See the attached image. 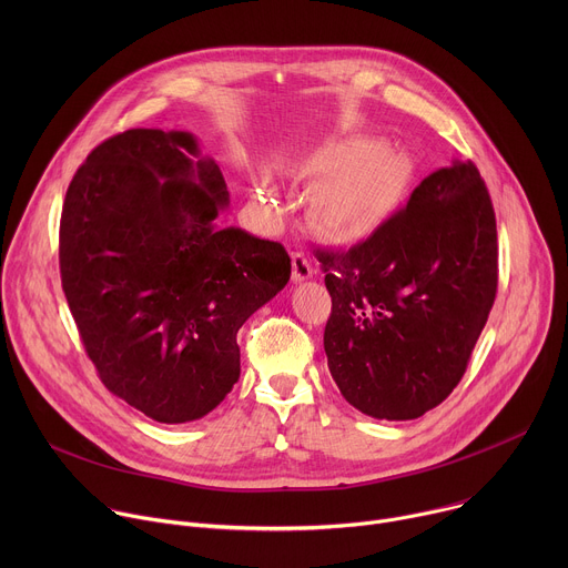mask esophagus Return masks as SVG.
<instances>
[{
	"label": "esophagus",
	"instance_id": "34e87169",
	"mask_svg": "<svg viewBox=\"0 0 568 568\" xmlns=\"http://www.w3.org/2000/svg\"><path fill=\"white\" fill-rule=\"evenodd\" d=\"M312 274H314V263L305 254L294 252L292 254V281L301 283V281H307Z\"/></svg>",
	"mask_w": 568,
	"mask_h": 568
}]
</instances>
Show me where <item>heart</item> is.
<instances>
[{
  "mask_svg": "<svg viewBox=\"0 0 568 568\" xmlns=\"http://www.w3.org/2000/svg\"><path fill=\"white\" fill-rule=\"evenodd\" d=\"M333 168L336 171L321 182L312 197L314 224L337 242L368 235L388 217L402 195L399 164L386 152H366L353 159L351 154L318 159L307 171L318 175Z\"/></svg>",
  "mask_w": 568,
  "mask_h": 568,
  "instance_id": "heart-1",
  "label": "heart"
}]
</instances>
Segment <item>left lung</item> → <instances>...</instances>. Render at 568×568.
Listing matches in <instances>:
<instances>
[{
	"mask_svg": "<svg viewBox=\"0 0 568 568\" xmlns=\"http://www.w3.org/2000/svg\"><path fill=\"white\" fill-rule=\"evenodd\" d=\"M314 256L333 298L323 348L342 395L377 420L438 407L497 296V220L478 169L454 161L348 252Z\"/></svg>",
	"mask_w": 568,
	"mask_h": 568,
	"instance_id": "obj_1",
	"label": "left lung"
}]
</instances>
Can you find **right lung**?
<instances>
[{"instance_id": "add662e5", "label": "right lung", "mask_w": 568, "mask_h": 568, "mask_svg": "<svg viewBox=\"0 0 568 568\" xmlns=\"http://www.w3.org/2000/svg\"><path fill=\"white\" fill-rule=\"evenodd\" d=\"M226 204L193 134L148 128L97 145L67 189L60 278L80 339L108 390L156 423L217 407L237 331L292 274L281 242L215 226Z\"/></svg>"}]
</instances>
